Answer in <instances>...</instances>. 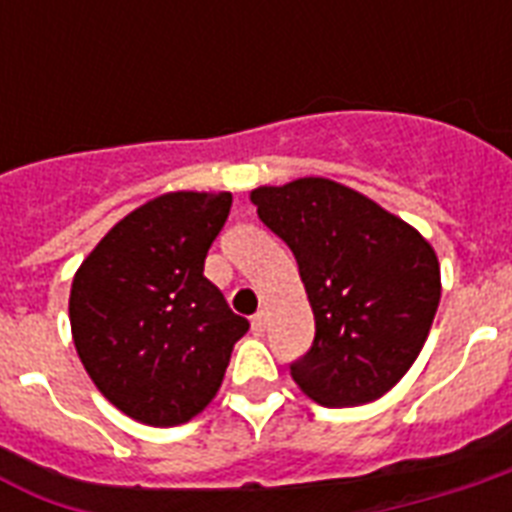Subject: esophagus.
I'll use <instances>...</instances> for the list:
<instances>
[{"label":"esophagus","mask_w":512,"mask_h":512,"mask_svg":"<svg viewBox=\"0 0 512 512\" xmlns=\"http://www.w3.org/2000/svg\"><path fill=\"white\" fill-rule=\"evenodd\" d=\"M265 327H268V311H257L252 316V329L260 335V332H265Z\"/></svg>","instance_id":"obj_1"}]
</instances>
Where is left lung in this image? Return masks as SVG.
<instances>
[{
    "instance_id": "obj_1",
    "label": "left lung",
    "mask_w": 512,
    "mask_h": 512,
    "mask_svg": "<svg viewBox=\"0 0 512 512\" xmlns=\"http://www.w3.org/2000/svg\"><path fill=\"white\" fill-rule=\"evenodd\" d=\"M257 215L287 241L316 319L311 350L289 366L321 406L377 401L428 340L441 300L436 249L377 201L327 177L260 185Z\"/></svg>"
}]
</instances>
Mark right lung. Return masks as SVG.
<instances>
[{"instance_id": "right-lung-1", "label": "right lung", "mask_w": 512, "mask_h": 512, "mask_svg": "<svg viewBox=\"0 0 512 512\" xmlns=\"http://www.w3.org/2000/svg\"><path fill=\"white\" fill-rule=\"evenodd\" d=\"M231 193L172 191L119 220L84 257L68 319L95 388L132 420L172 428L217 396L249 321L204 276Z\"/></svg>"}]
</instances>
